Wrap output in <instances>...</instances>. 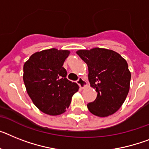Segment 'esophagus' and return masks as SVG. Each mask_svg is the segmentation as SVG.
I'll list each match as a JSON object with an SVG mask.
<instances>
[{"mask_svg": "<svg viewBox=\"0 0 149 149\" xmlns=\"http://www.w3.org/2000/svg\"><path fill=\"white\" fill-rule=\"evenodd\" d=\"M77 84L79 86V87H80L82 89H84L86 86H87V83H86V81H85L82 77H79V78L78 79V80L77 81Z\"/></svg>", "mask_w": 149, "mask_h": 149, "instance_id": "esophagus-1", "label": "esophagus"}]
</instances>
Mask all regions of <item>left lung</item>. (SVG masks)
<instances>
[{"mask_svg": "<svg viewBox=\"0 0 149 149\" xmlns=\"http://www.w3.org/2000/svg\"><path fill=\"white\" fill-rule=\"evenodd\" d=\"M77 54L87 64L90 86L97 98L87 104L88 111L98 117L113 114L126 100L131 73L127 61L112 50L95 47L79 50Z\"/></svg>", "mask_w": 149, "mask_h": 149, "instance_id": "obj_1", "label": "left lung"}]
</instances>
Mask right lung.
<instances>
[{"label": "right lung", "instance_id": "1", "mask_svg": "<svg viewBox=\"0 0 149 149\" xmlns=\"http://www.w3.org/2000/svg\"><path fill=\"white\" fill-rule=\"evenodd\" d=\"M68 50H43L33 54L23 66V81L32 102L43 113H64L79 86L67 79L63 67Z\"/></svg>", "mask_w": 149, "mask_h": 149}]
</instances>
